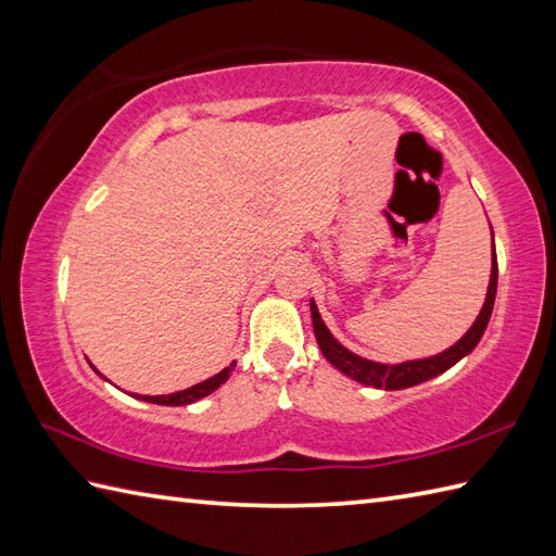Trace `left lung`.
<instances>
[{"mask_svg":"<svg viewBox=\"0 0 556 556\" xmlns=\"http://www.w3.org/2000/svg\"><path fill=\"white\" fill-rule=\"evenodd\" d=\"M492 248H494V239H492ZM494 296H497V255L492 253V275H490L488 296H485V303H482V311L476 317L473 327H470L452 349L437 353V356L420 358V361H406V363H396V365H384V363L361 358V356H356V353H351L346 346H341L339 341L332 337V332L327 329V325L323 323L315 301H311V315H313V329H315L317 344H320V351L325 353V358L332 363L334 368L353 377V380L361 384H370L377 389H406V387L420 384L425 380H432V377H437V375H442L444 370L452 368V365H456L460 358L468 356V353L478 346V341L482 334H485V327L490 323Z\"/></svg>","mask_w":556,"mask_h":556,"instance_id":"1","label":"left lung"}]
</instances>
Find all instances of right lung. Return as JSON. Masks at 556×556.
<instances>
[{
  "label": "right lung",
  "instance_id": "1",
  "mask_svg": "<svg viewBox=\"0 0 556 556\" xmlns=\"http://www.w3.org/2000/svg\"><path fill=\"white\" fill-rule=\"evenodd\" d=\"M233 365H236V363H231L229 368H224V370L217 372L215 377H210V380L184 389V392L167 394V396H138V394H136V396L143 399V401H150V404H162V406H186V404H193V401L212 394V392H215V389H219V384L227 382V380H229V372L233 370Z\"/></svg>",
  "mask_w": 556,
  "mask_h": 556
}]
</instances>
